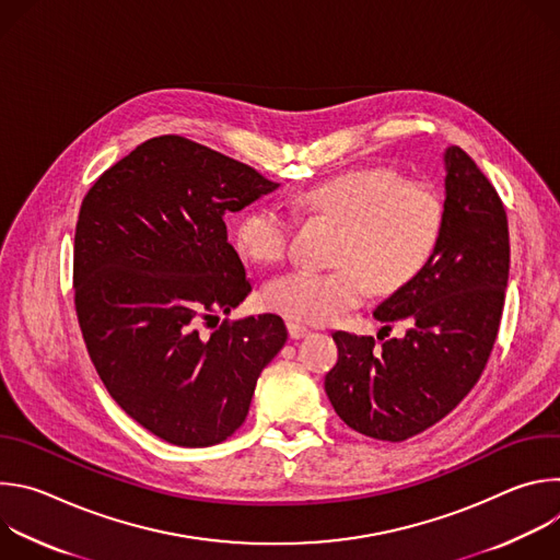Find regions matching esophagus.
Masks as SVG:
<instances>
[{"label":"esophagus","instance_id":"esophagus-1","mask_svg":"<svg viewBox=\"0 0 560 560\" xmlns=\"http://www.w3.org/2000/svg\"><path fill=\"white\" fill-rule=\"evenodd\" d=\"M288 335L292 337V339H301V337H305V335H310V330L305 328V326H301V324H294V322H288Z\"/></svg>","mask_w":560,"mask_h":560}]
</instances>
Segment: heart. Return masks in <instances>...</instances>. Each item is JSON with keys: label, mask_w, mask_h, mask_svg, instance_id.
Listing matches in <instances>:
<instances>
[{"label": "heart", "mask_w": 560, "mask_h": 560, "mask_svg": "<svg viewBox=\"0 0 560 560\" xmlns=\"http://www.w3.org/2000/svg\"><path fill=\"white\" fill-rule=\"evenodd\" d=\"M301 203L343 223L335 270L296 268L261 290L266 307L301 324H328L368 299L396 292L432 261L445 223L441 195L385 166L343 171L301 192ZM294 221L283 206L248 210L236 223V248L257 264L281 261Z\"/></svg>", "instance_id": "obj_1"}]
</instances>
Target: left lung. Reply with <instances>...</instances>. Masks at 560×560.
Segmentation results:
<instances>
[{
  "label": "left lung",
  "mask_w": 560,
  "mask_h": 560,
  "mask_svg": "<svg viewBox=\"0 0 560 560\" xmlns=\"http://www.w3.org/2000/svg\"><path fill=\"white\" fill-rule=\"evenodd\" d=\"M445 223L425 270L376 310L381 332H335L337 365L326 392L341 421L398 443L447 417L481 378L492 354L510 275L508 214L497 188L458 145L445 150Z\"/></svg>",
  "instance_id": "obj_1"
}]
</instances>
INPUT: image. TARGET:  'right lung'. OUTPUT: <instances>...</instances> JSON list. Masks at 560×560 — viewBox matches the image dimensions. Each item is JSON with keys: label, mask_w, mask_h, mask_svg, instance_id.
<instances>
[{"label": "right lung", "mask_w": 560, "mask_h": 560, "mask_svg": "<svg viewBox=\"0 0 560 560\" xmlns=\"http://www.w3.org/2000/svg\"><path fill=\"white\" fill-rule=\"evenodd\" d=\"M277 186L208 145L164 135L110 166L82 201L72 283L91 361L119 408L173 445L232 436L288 339L277 314L217 328L219 312L253 290L223 217Z\"/></svg>", "instance_id": "right-lung-1"}]
</instances>
